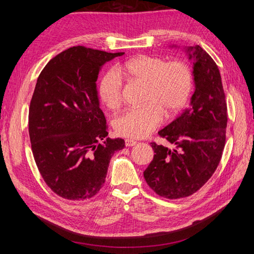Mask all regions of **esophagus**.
Here are the masks:
<instances>
[{"label":"esophagus","mask_w":254,"mask_h":254,"mask_svg":"<svg viewBox=\"0 0 254 254\" xmlns=\"http://www.w3.org/2000/svg\"><path fill=\"white\" fill-rule=\"evenodd\" d=\"M137 142L133 141V139H126V146L130 147V146H134V145H136Z\"/></svg>","instance_id":"esophagus-1"}]
</instances>
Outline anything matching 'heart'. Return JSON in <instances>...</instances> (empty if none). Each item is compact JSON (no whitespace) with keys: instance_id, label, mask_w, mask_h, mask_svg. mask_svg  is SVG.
Here are the masks:
<instances>
[{"instance_id":"1","label":"heart","mask_w":254,"mask_h":254,"mask_svg":"<svg viewBox=\"0 0 254 254\" xmlns=\"http://www.w3.org/2000/svg\"><path fill=\"white\" fill-rule=\"evenodd\" d=\"M121 76L144 85L141 108L130 109L115 122L117 134L128 138H143L157 127L163 117L172 118L186 106L190 97L193 75L190 66L181 61L167 62L150 56L132 58L101 77L99 97L111 110L119 108L122 99Z\"/></svg>"}]
</instances>
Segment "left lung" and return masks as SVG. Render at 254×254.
<instances>
[{
  "instance_id": "1",
  "label": "left lung",
  "mask_w": 254,
  "mask_h": 254,
  "mask_svg": "<svg viewBox=\"0 0 254 254\" xmlns=\"http://www.w3.org/2000/svg\"><path fill=\"white\" fill-rule=\"evenodd\" d=\"M192 64L194 91L182 115L158 132L172 148L150 143L154 158L144 171L147 185L167 198L195 193L207 182L222 158L227 106L216 63L199 46H177Z\"/></svg>"
}]
</instances>
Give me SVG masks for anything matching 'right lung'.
<instances>
[{"mask_svg":"<svg viewBox=\"0 0 254 254\" xmlns=\"http://www.w3.org/2000/svg\"><path fill=\"white\" fill-rule=\"evenodd\" d=\"M123 55L69 48L37 79L28 116L31 149L41 177L61 197H93L113 154L126 146L122 138L107 137L96 84L102 66Z\"/></svg>","mask_w":254,"mask_h":254,"instance_id":"add662e5","label":"right lung"}]
</instances>
